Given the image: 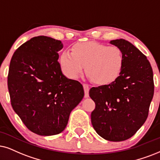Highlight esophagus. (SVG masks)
Here are the masks:
<instances>
[{
	"label": "esophagus",
	"instance_id": "1",
	"mask_svg": "<svg viewBox=\"0 0 160 160\" xmlns=\"http://www.w3.org/2000/svg\"><path fill=\"white\" fill-rule=\"evenodd\" d=\"M83 86V88H84V92H85V98H88L89 97V94H88V92H89V86H88V84L83 83L82 84Z\"/></svg>",
	"mask_w": 160,
	"mask_h": 160
}]
</instances>
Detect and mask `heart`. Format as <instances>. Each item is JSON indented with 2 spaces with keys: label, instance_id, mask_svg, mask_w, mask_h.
I'll use <instances>...</instances> for the list:
<instances>
[{
  "label": "heart",
  "instance_id": "heart-1",
  "mask_svg": "<svg viewBox=\"0 0 160 160\" xmlns=\"http://www.w3.org/2000/svg\"><path fill=\"white\" fill-rule=\"evenodd\" d=\"M72 52L64 51L60 58L62 72L70 79L78 78L86 66V72L95 83L107 85L120 75L123 56L117 46L97 42L78 43Z\"/></svg>",
  "mask_w": 160,
  "mask_h": 160
}]
</instances>
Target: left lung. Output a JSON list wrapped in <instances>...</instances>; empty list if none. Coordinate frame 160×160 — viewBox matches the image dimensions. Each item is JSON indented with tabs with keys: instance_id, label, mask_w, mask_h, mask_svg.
I'll return each mask as SVG.
<instances>
[{
	"instance_id": "left-lung-1",
	"label": "left lung",
	"mask_w": 160,
	"mask_h": 160,
	"mask_svg": "<svg viewBox=\"0 0 160 160\" xmlns=\"http://www.w3.org/2000/svg\"><path fill=\"white\" fill-rule=\"evenodd\" d=\"M110 43L122 52V68L112 83L90 89L89 96L95 102L91 119L101 137L120 142L134 135L144 124L154 84L152 68L145 54L124 39Z\"/></svg>"
}]
</instances>
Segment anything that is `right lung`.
<instances>
[{
  "mask_svg": "<svg viewBox=\"0 0 160 160\" xmlns=\"http://www.w3.org/2000/svg\"><path fill=\"white\" fill-rule=\"evenodd\" d=\"M60 40L32 38L13 54L8 74L12 106L27 128L41 136L61 133L70 113L83 98L80 82L62 74Z\"/></svg>",
  "mask_w": 160,
  "mask_h": 160,
  "instance_id": "obj_1",
  "label": "right lung"
}]
</instances>
